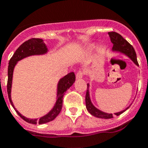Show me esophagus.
<instances>
[{"label":"esophagus","mask_w":148,"mask_h":148,"mask_svg":"<svg viewBox=\"0 0 148 148\" xmlns=\"http://www.w3.org/2000/svg\"><path fill=\"white\" fill-rule=\"evenodd\" d=\"M85 75V71L84 70H80L76 74V77L77 79H80V78H83V77Z\"/></svg>","instance_id":"34e87169"}]
</instances>
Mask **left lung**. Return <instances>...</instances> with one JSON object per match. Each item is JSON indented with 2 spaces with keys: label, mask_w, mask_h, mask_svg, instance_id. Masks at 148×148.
Instances as JSON below:
<instances>
[{
  "label": "left lung",
  "mask_w": 148,
  "mask_h": 148,
  "mask_svg": "<svg viewBox=\"0 0 148 148\" xmlns=\"http://www.w3.org/2000/svg\"><path fill=\"white\" fill-rule=\"evenodd\" d=\"M108 34L110 36V41L113 43V50L114 51H119L121 53L126 54V56L130 57L132 60L133 61L134 63L135 64L138 65L137 61V56H136V53L133 47L126 40L124 39L122 36L120 34L116 33V32H108ZM89 84H87V90H86V109L90 114L94 116L99 117V118H103V119H110L114 117V115L112 114H107V113L102 112L100 110L97 109L96 108L94 107V105L92 104L90 98H89ZM129 108H127L125 110L120 111L118 113H115V115L119 116L121 114L126 111Z\"/></svg>",
  "instance_id": "8db88e82"
}]
</instances>
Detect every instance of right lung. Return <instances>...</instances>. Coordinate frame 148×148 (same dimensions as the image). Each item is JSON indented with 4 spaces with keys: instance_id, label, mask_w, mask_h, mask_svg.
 <instances>
[{
    "instance_id": "right-lung-1",
    "label": "right lung",
    "mask_w": 148,
    "mask_h": 148,
    "mask_svg": "<svg viewBox=\"0 0 148 148\" xmlns=\"http://www.w3.org/2000/svg\"><path fill=\"white\" fill-rule=\"evenodd\" d=\"M47 46L43 42L42 39L40 38H32L25 42L22 43V45L19 46L18 49L16 50L13 56L11 57L10 60L9 62L8 66V80H7V94H8L9 100L10 101L11 105L13 107V108L16 111L18 116L21 118L23 119L27 123L32 124H43L46 123L50 122L59 115V113L62 110V101H63V96H64L65 92L68 90L69 88L73 85V84L75 81V74L74 72H71L68 74L66 76H64L59 80V84H58V92H57V100L55 106L53 107V108L49 111L47 115L42 116L39 120L38 119H28L22 116L20 113L14 108V105L13 104V101L11 100V86H12V79H13V68L16 64L18 61L24 59L25 57L33 55H41L44 54L47 52Z\"/></svg>"
}]
</instances>
